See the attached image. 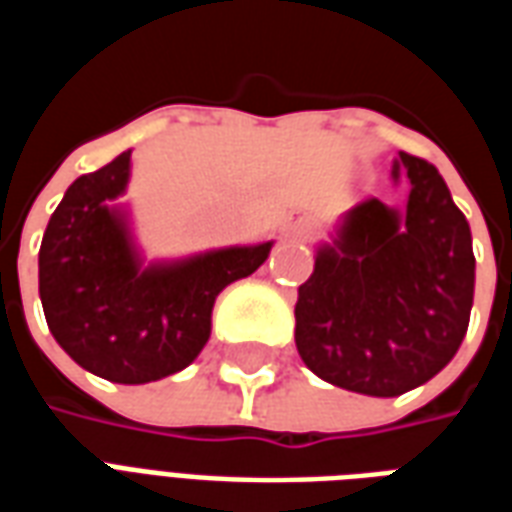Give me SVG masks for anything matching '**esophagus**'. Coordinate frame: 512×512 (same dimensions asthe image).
Here are the masks:
<instances>
[{
	"label": "esophagus",
	"mask_w": 512,
	"mask_h": 512,
	"mask_svg": "<svg viewBox=\"0 0 512 512\" xmlns=\"http://www.w3.org/2000/svg\"><path fill=\"white\" fill-rule=\"evenodd\" d=\"M293 233L299 235V238H307V235H310V224H293Z\"/></svg>",
	"instance_id": "obj_1"
}]
</instances>
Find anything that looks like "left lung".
Instances as JSON below:
<instances>
[{"label": "left lung", "instance_id": "8db88e82", "mask_svg": "<svg viewBox=\"0 0 512 512\" xmlns=\"http://www.w3.org/2000/svg\"><path fill=\"white\" fill-rule=\"evenodd\" d=\"M406 219L367 197L315 257L296 301V348L329 384L403 395L447 367L469 329L474 252L466 216L430 161L400 153Z\"/></svg>", "mask_w": 512, "mask_h": 512}]
</instances>
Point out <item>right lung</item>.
<instances>
[{"label": "right lung", "instance_id": "right-lung-1", "mask_svg": "<svg viewBox=\"0 0 512 512\" xmlns=\"http://www.w3.org/2000/svg\"><path fill=\"white\" fill-rule=\"evenodd\" d=\"M131 150L71 183L40 244V301L76 365L115 384H147L191 365L211 337L219 290L263 266L271 244L222 249L139 271L123 222Z\"/></svg>", "mask_w": 512, "mask_h": 512}]
</instances>
